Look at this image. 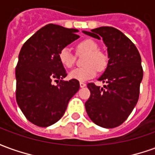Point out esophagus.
<instances>
[{"mask_svg": "<svg viewBox=\"0 0 155 155\" xmlns=\"http://www.w3.org/2000/svg\"><path fill=\"white\" fill-rule=\"evenodd\" d=\"M80 86H81V88H84L86 86V84L84 83V82H80Z\"/></svg>", "mask_w": 155, "mask_h": 155, "instance_id": "obj_1", "label": "esophagus"}]
</instances>
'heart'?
I'll use <instances>...</instances> for the list:
<instances>
[{
    "label": "heart",
    "mask_w": 155,
    "mask_h": 155,
    "mask_svg": "<svg viewBox=\"0 0 155 155\" xmlns=\"http://www.w3.org/2000/svg\"><path fill=\"white\" fill-rule=\"evenodd\" d=\"M79 53L86 54L84 59L85 66L76 68L70 72V78L76 81H86L94 78L97 74V70L102 71L105 70L108 64L106 54L99 51V45L93 40L86 39L79 42L76 45ZM59 60L64 67L71 68L74 64V54L69 47H63L59 51Z\"/></svg>",
    "instance_id": "obj_1"
}]
</instances>
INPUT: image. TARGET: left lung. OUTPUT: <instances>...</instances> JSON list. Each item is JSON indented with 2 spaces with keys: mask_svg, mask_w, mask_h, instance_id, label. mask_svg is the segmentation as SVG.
I'll use <instances>...</instances> for the list:
<instances>
[{
  "mask_svg": "<svg viewBox=\"0 0 155 155\" xmlns=\"http://www.w3.org/2000/svg\"><path fill=\"white\" fill-rule=\"evenodd\" d=\"M107 46L108 61L105 71L99 81L104 88L89 83L91 96L85 110L95 124L111 129L123 124L136 105L140 96L143 68L139 51L122 32L111 26H102L83 31Z\"/></svg>",
  "mask_w": 155,
  "mask_h": 155,
  "instance_id": "left-lung-1",
  "label": "left lung"
}]
</instances>
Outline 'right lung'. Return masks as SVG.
Wrapping results in <instances>:
<instances>
[{"label":"right lung","instance_id":"obj_1","mask_svg":"<svg viewBox=\"0 0 155 155\" xmlns=\"http://www.w3.org/2000/svg\"><path fill=\"white\" fill-rule=\"evenodd\" d=\"M78 31L49 24L35 32L21 49L15 67L16 102L25 118L37 126L56 123L80 89L76 80L63 81L67 74L58 56L62 48L80 37Z\"/></svg>","mask_w":155,"mask_h":155}]
</instances>
